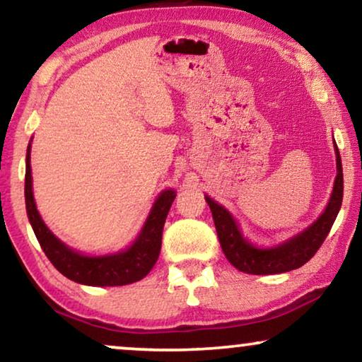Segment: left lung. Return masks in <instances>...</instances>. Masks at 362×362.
Returning a JSON list of instances; mask_svg holds the SVG:
<instances>
[{
  "label": "left lung",
  "instance_id": "8db88e82",
  "mask_svg": "<svg viewBox=\"0 0 362 362\" xmlns=\"http://www.w3.org/2000/svg\"><path fill=\"white\" fill-rule=\"evenodd\" d=\"M334 150L338 175H336L328 206L313 224L281 245L272 247V249H260V247L252 245L242 235L239 226H237L230 212L226 207L217 204L209 196H206V202L211 207L222 252L237 270L252 275L284 274V272L300 269L318 252L326 235L329 234L336 216L341 209V202H343V166H341V156L336 145Z\"/></svg>",
  "mask_w": 362,
  "mask_h": 362
}]
</instances>
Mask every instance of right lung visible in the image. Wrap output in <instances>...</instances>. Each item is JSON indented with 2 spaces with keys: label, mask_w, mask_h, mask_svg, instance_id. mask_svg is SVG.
<instances>
[{
  "label": "right lung",
  "mask_w": 362,
  "mask_h": 362,
  "mask_svg": "<svg viewBox=\"0 0 362 362\" xmlns=\"http://www.w3.org/2000/svg\"><path fill=\"white\" fill-rule=\"evenodd\" d=\"M24 196H26L28 217L31 222L34 234L41 244L44 254L51 264L69 280L90 286H118L128 285L141 280L150 274L156 264L161 250L163 226L166 216L175 201L176 192L173 189L163 191L151 207L150 216L143 226L140 235L127 250L113 255L88 257L72 250L64 242L57 239L36 209L33 196V176H31V143L26 155V180H24Z\"/></svg>",
  "instance_id": "add662e5"
}]
</instances>
